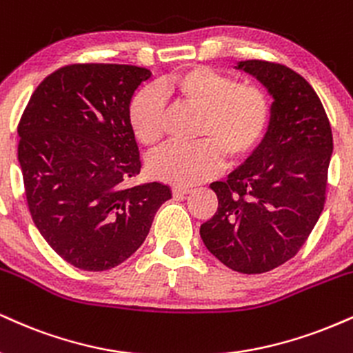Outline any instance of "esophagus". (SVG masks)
Instances as JSON below:
<instances>
[{"mask_svg": "<svg viewBox=\"0 0 353 353\" xmlns=\"http://www.w3.org/2000/svg\"><path fill=\"white\" fill-rule=\"evenodd\" d=\"M189 192H190V188H188V185H174L172 188L174 197H181V195L189 194Z\"/></svg>", "mask_w": 353, "mask_h": 353, "instance_id": "1", "label": "esophagus"}]
</instances>
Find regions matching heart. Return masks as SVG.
Segmentation results:
<instances>
[{
	"label": "heart",
	"mask_w": 353,
	"mask_h": 353,
	"mask_svg": "<svg viewBox=\"0 0 353 353\" xmlns=\"http://www.w3.org/2000/svg\"><path fill=\"white\" fill-rule=\"evenodd\" d=\"M199 112L189 146H169L152 156L150 174L154 179L189 185L207 179L222 164L243 163L260 146L271 121L268 93L254 83H239L235 77L209 67H185L131 100L128 123L136 141L156 148L163 139V101Z\"/></svg>",
	"instance_id": "b5f03b06"
}]
</instances>
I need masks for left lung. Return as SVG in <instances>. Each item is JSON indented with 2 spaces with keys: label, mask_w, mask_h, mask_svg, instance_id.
<instances>
[{
  "label": "left lung",
  "mask_w": 353,
  "mask_h": 353,
  "mask_svg": "<svg viewBox=\"0 0 353 353\" xmlns=\"http://www.w3.org/2000/svg\"><path fill=\"white\" fill-rule=\"evenodd\" d=\"M273 95L268 133L252 158L212 182L219 207L201 225L207 250L233 271L260 274L290 261L325 203L332 130L307 80L283 63L245 61Z\"/></svg>",
  "instance_id": "left-lung-1"
}]
</instances>
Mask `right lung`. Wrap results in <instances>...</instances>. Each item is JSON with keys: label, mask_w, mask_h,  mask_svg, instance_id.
<instances>
[{"label": "right lung", "mask_w": 353, "mask_h": 353, "mask_svg": "<svg viewBox=\"0 0 353 353\" xmlns=\"http://www.w3.org/2000/svg\"><path fill=\"white\" fill-rule=\"evenodd\" d=\"M150 79L136 65L70 63L42 80L21 117L18 159L31 217L79 270L128 260L171 199L159 182L123 185L141 169L128 108Z\"/></svg>", "instance_id": "1"}]
</instances>
